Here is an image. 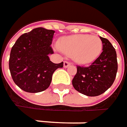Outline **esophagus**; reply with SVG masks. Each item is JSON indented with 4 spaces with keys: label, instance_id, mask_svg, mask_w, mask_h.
Returning <instances> with one entry per match:
<instances>
[{
    "label": "esophagus",
    "instance_id": "1",
    "mask_svg": "<svg viewBox=\"0 0 127 127\" xmlns=\"http://www.w3.org/2000/svg\"><path fill=\"white\" fill-rule=\"evenodd\" d=\"M70 64V63H68V62H67V61H64V64H63L64 67H68Z\"/></svg>",
    "mask_w": 127,
    "mask_h": 127
}]
</instances>
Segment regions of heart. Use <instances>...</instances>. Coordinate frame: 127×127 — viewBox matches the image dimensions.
Masks as SVG:
<instances>
[{
	"label": "heart",
	"mask_w": 127,
	"mask_h": 127,
	"mask_svg": "<svg viewBox=\"0 0 127 127\" xmlns=\"http://www.w3.org/2000/svg\"><path fill=\"white\" fill-rule=\"evenodd\" d=\"M58 46L63 53L71 56L74 62L85 64L98 57L102 50V41L95 35L73 34L61 37Z\"/></svg>",
	"instance_id": "1"
}]
</instances>
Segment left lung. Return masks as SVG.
<instances>
[{"mask_svg":"<svg viewBox=\"0 0 127 127\" xmlns=\"http://www.w3.org/2000/svg\"><path fill=\"white\" fill-rule=\"evenodd\" d=\"M103 48L100 56L88 67L77 66L72 84L78 92L97 96L104 93L113 84L118 70L116 51L110 42L100 37Z\"/></svg>","mask_w":127,"mask_h":127,"instance_id":"obj_1","label":"left lung"}]
</instances>
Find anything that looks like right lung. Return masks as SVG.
<instances>
[{
	"label": "right lung",
	"instance_id": "add662e5",
	"mask_svg": "<svg viewBox=\"0 0 127 127\" xmlns=\"http://www.w3.org/2000/svg\"><path fill=\"white\" fill-rule=\"evenodd\" d=\"M55 32L42 27L22 34L13 45L9 57V70L14 83L28 93H39L48 88L52 75L63 62L52 63L48 55Z\"/></svg>",
	"mask_w": 127,
	"mask_h": 127
}]
</instances>
